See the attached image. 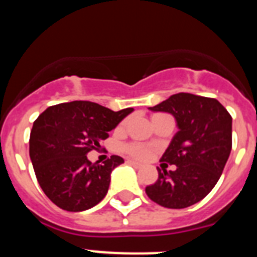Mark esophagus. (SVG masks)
<instances>
[{"label": "esophagus", "instance_id": "34e87169", "mask_svg": "<svg viewBox=\"0 0 257 257\" xmlns=\"http://www.w3.org/2000/svg\"><path fill=\"white\" fill-rule=\"evenodd\" d=\"M127 163H130V165H133L134 167H140V166H142V163L136 162V161H134V160H128V161H127Z\"/></svg>", "mask_w": 257, "mask_h": 257}]
</instances>
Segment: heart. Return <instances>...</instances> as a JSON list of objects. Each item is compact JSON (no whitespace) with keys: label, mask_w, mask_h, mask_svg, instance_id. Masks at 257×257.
Here are the masks:
<instances>
[{"label":"heart","mask_w":257,"mask_h":257,"mask_svg":"<svg viewBox=\"0 0 257 257\" xmlns=\"http://www.w3.org/2000/svg\"><path fill=\"white\" fill-rule=\"evenodd\" d=\"M126 151L134 157H138V158H144L147 154H148V149L139 144H131L126 148Z\"/></svg>","instance_id":"obj_1"}]
</instances>
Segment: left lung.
Listing matches in <instances>:
<instances>
[{
    "mask_svg": "<svg viewBox=\"0 0 257 257\" xmlns=\"http://www.w3.org/2000/svg\"><path fill=\"white\" fill-rule=\"evenodd\" d=\"M148 109L174 115L179 131L161 158L176 170L158 169V180L145 193L163 207H189L213 189L225 167L231 151L230 114L216 99L188 92Z\"/></svg>",
    "mask_w": 257,
    "mask_h": 257,
    "instance_id": "obj_1",
    "label": "left lung"
}]
</instances>
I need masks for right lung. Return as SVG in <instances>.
<instances>
[{
	"label": "right lung",
	"mask_w": 257,
	"mask_h": 257,
	"mask_svg": "<svg viewBox=\"0 0 257 257\" xmlns=\"http://www.w3.org/2000/svg\"><path fill=\"white\" fill-rule=\"evenodd\" d=\"M134 108L113 112L91 101L52 105L41 113L29 138V157L40 187L58 207L79 212L106 196L113 170L123 158L112 156L103 165L87 160Z\"/></svg>",
	"instance_id": "1"
}]
</instances>
